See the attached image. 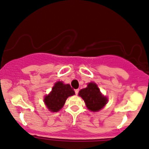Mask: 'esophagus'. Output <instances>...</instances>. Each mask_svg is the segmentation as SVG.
<instances>
[{
    "label": "esophagus",
    "instance_id": "esophagus-1",
    "mask_svg": "<svg viewBox=\"0 0 149 149\" xmlns=\"http://www.w3.org/2000/svg\"><path fill=\"white\" fill-rule=\"evenodd\" d=\"M79 89H76V90H75V94H76V95H77L78 94H79Z\"/></svg>",
    "mask_w": 149,
    "mask_h": 149
}]
</instances>
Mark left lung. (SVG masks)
<instances>
[{
  "mask_svg": "<svg viewBox=\"0 0 149 149\" xmlns=\"http://www.w3.org/2000/svg\"><path fill=\"white\" fill-rule=\"evenodd\" d=\"M79 95L84 100L88 109L92 111H100L108 101L105 97L102 96L95 83H89L87 87L79 91Z\"/></svg>",
  "mask_w": 149,
  "mask_h": 149,
  "instance_id": "1",
  "label": "left lung"
}]
</instances>
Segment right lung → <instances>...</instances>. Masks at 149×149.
<instances>
[{
  "label": "right lung",
  "instance_id": "right-lung-1",
  "mask_svg": "<svg viewBox=\"0 0 149 149\" xmlns=\"http://www.w3.org/2000/svg\"><path fill=\"white\" fill-rule=\"evenodd\" d=\"M74 94V90L70 85L58 81L53 86L49 95L45 97L44 102L49 111L57 112L63 108L67 98Z\"/></svg>",
  "mask_w": 149,
  "mask_h": 149
}]
</instances>
